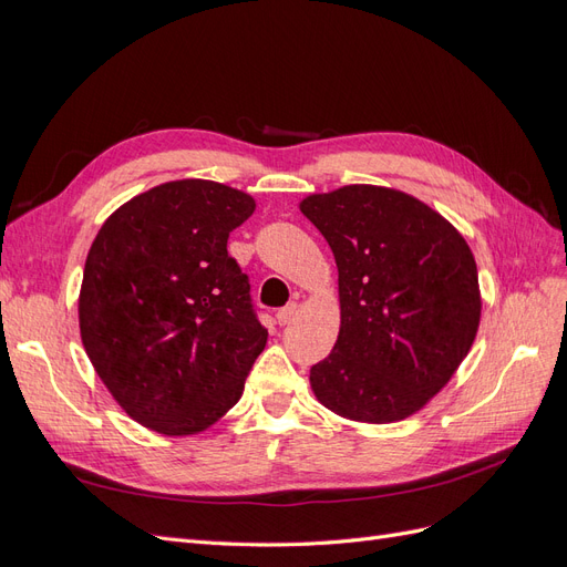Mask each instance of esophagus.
I'll use <instances>...</instances> for the list:
<instances>
[{"instance_id":"1","label":"esophagus","mask_w":567,"mask_h":567,"mask_svg":"<svg viewBox=\"0 0 567 567\" xmlns=\"http://www.w3.org/2000/svg\"><path fill=\"white\" fill-rule=\"evenodd\" d=\"M298 317V305L296 302H290V305H286V307H281V310L277 312V321L281 323V326H286V323H290Z\"/></svg>"}]
</instances>
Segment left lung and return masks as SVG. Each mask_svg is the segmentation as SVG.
Returning <instances> with one entry per match:
<instances>
[{
  "instance_id": "left-lung-1",
  "label": "left lung",
  "mask_w": 567,
  "mask_h": 567,
  "mask_svg": "<svg viewBox=\"0 0 567 567\" xmlns=\"http://www.w3.org/2000/svg\"><path fill=\"white\" fill-rule=\"evenodd\" d=\"M338 267L340 333L310 369L317 400L364 423L402 421L437 394L480 323L473 252L419 198L352 184L300 203Z\"/></svg>"
}]
</instances>
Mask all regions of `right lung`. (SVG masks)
<instances>
[{
	"instance_id": "right-lung-1",
	"label": "right lung",
	"mask_w": 567,
	"mask_h": 567,
	"mask_svg": "<svg viewBox=\"0 0 567 567\" xmlns=\"http://www.w3.org/2000/svg\"><path fill=\"white\" fill-rule=\"evenodd\" d=\"M238 188H148L99 229L84 262L80 336L117 404L151 431L194 435L241 400L267 329L227 252L252 215Z\"/></svg>"
}]
</instances>
